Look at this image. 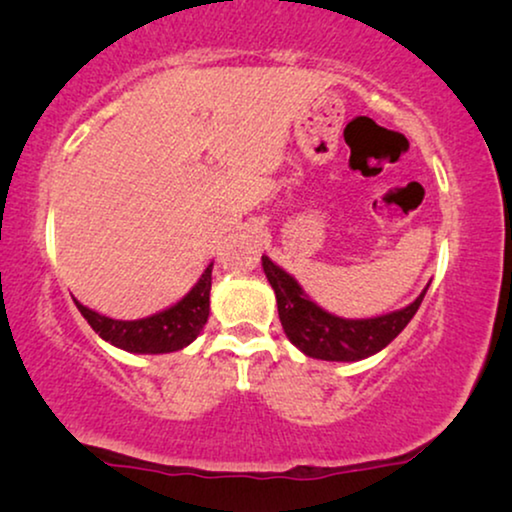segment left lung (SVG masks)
<instances>
[{
    "mask_svg": "<svg viewBox=\"0 0 512 512\" xmlns=\"http://www.w3.org/2000/svg\"><path fill=\"white\" fill-rule=\"evenodd\" d=\"M261 261L265 277L275 289L279 321L286 338L303 354L321 361H361L377 354L410 324L429 289L426 286L403 310L373 319H342L312 303L296 279L268 256H263Z\"/></svg>",
    "mask_w": 512,
    "mask_h": 512,
    "instance_id": "left-lung-1",
    "label": "left lung"
}]
</instances>
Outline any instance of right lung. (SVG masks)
Wrapping results in <instances>:
<instances>
[{
  "instance_id": "right-lung-1",
  "label": "right lung",
  "mask_w": 512,
  "mask_h": 512,
  "mask_svg": "<svg viewBox=\"0 0 512 512\" xmlns=\"http://www.w3.org/2000/svg\"><path fill=\"white\" fill-rule=\"evenodd\" d=\"M212 265L202 272L198 284L179 303L151 317L121 321L104 317L74 300L83 319L102 340L130 354H167L179 352L198 338L209 317V291H212Z\"/></svg>"
}]
</instances>
